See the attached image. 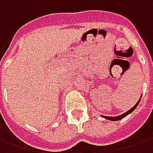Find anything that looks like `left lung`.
<instances>
[{"label":"left lung","mask_w":153,"mask_h":153,"mask_svg":"<svg viewBox=\"0 0 153 153\" xmlns=\"http://www.w3.org/2000/svg\"><path fill=\"white\" fill-rule=\"evenodd\" d=\"M140 99H141V97H140ZM140 99L138 100V102L136 104H135V106H134V107H132L131 109L128 110V111H126L125 113H124V114H122V115H118V116H106V115H102L103 118L106 119V120H112V121H116V120H121V119L125 118V116H127V115H128V114H130L131 112H133L134 111L135 109H136V107L138 106V103H139V102H140Z\"/></svg>","instance_id":"8db88e82"}]
</instances>
